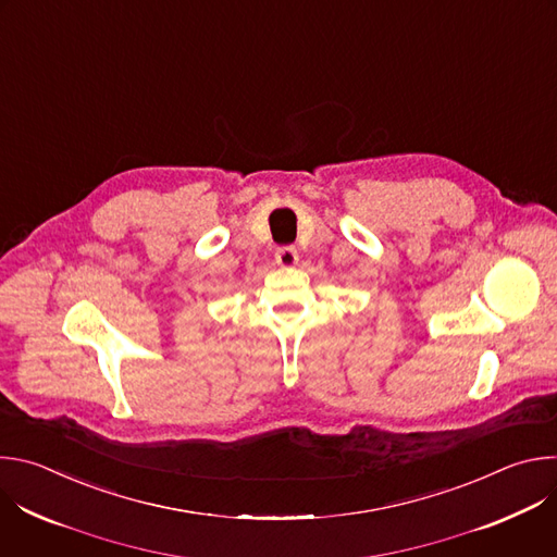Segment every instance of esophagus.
Instances as JSON below:
<instances>
[{"mask_svg":"<svg viewBox=\"0 0 557 557\" xmlns=\"http://www.w3.org/2000/svg\"><path fill=\"white\" fill-rule=\"evenodd\" d=\"M275 260L282 267H293L297 262V249L295 247H280L275 251Z\"/></svg>","mask_w":557,"mask_h":557,"instance_id":"obj_1","label":"esophagus"}]
</instances>
